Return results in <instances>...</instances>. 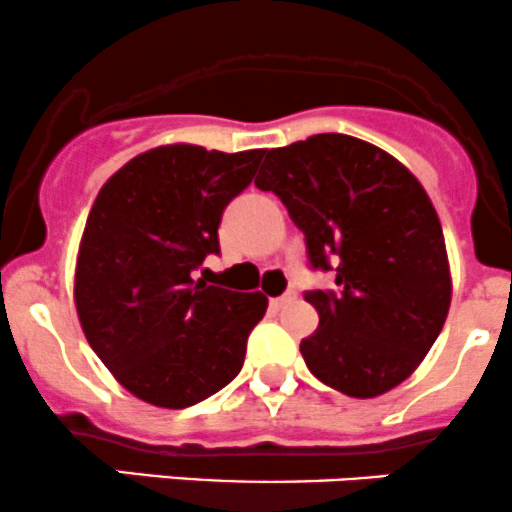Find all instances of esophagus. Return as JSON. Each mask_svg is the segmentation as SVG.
<instances>
[{"label": "esophagus", "instance_id": "obj_1", "mask_svg": "<svg viewBox=\"0 0 512 512\" xmlns=\"http://www.w3.org/2000/svg\"><path fill=\"white\" fill-rule=\"evenodd\" d=\"M296 301V293H283V296H278V298H271V308L273 311H281V308H286L288 303H293Z\"/></svg>", "mask_w": 512, "mask_h": 512}]
</instances>
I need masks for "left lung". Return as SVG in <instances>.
<instances>
[{
    "label": "left lung",
    "instance_id": "8db88e82",
    "mask_svg": "<svg viewBox=\"0 0 512 512\" xmlns=\"http://www.w3.org/2000/svg\"><path fill=\"white\" fill-rule=\"evenodd\" d=\"M306 236L311 268L333 291H306L318 328L301 341L308 371L351 398L406 381L443 328L450 268L421 181L398 159L346 134L266 151L256 176Z\"/></svg>",
    "mask_w": 512,
    "mask_h": 512
}]
</instances>
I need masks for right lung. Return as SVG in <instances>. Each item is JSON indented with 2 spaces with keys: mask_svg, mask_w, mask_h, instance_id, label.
Instances as JSON below:
<instances>
[{
  "mask_svg": "<svg viewBox=\"0 0 512 512\" xmlns=\"http://www.w3.org/2000/svg\"><path fill=\"white\" fill-rule=\"evenodd\" d=\"M263 149L156 146L96 196L79 244L74 303L116 381L159 408H189L234 381L268 298L194 281Z\"/></svg>",
  "mask_w": 512,
  "mask_h": 512,
  "instance_id": "obj_1",
  "label": "right lung"
}]
</instances>
